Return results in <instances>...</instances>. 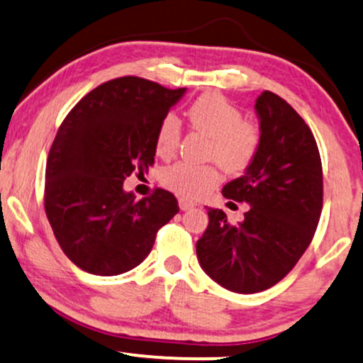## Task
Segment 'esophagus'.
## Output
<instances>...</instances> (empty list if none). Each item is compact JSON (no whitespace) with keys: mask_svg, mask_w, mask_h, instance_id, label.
Listing matches in <instances>:
<instances>
[{"mask_svg":"<svg viewBox=\"0 0 363 363\" xmlns=\"http://www.w3.org/2000/svg\"><path fill=\"white\" fill-rule=\"evenodd\" d=\"M196 206V203L194 201H189V199H186V197H181V199H179V208H181L182 211H187V209H192Z\"/></svg>","mask_w":363,"mask_h":363,"instance_id":"1","label":"esophagus"}]
</instances>
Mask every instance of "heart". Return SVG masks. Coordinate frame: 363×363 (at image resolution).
<instances>
[{
	"instance_id": "obj_1",
	"label": "heart",
	"mask_w": 363,
	"mask_h": 363,
	"mask_svg": "<svg viewBox=\"0 0 363 363\" xmlns=\"http://www.w3.org/2000/svg\"><path fill=\"white\" fill-rule=\"evenodd\" d=\"M187 121L194 130L209 137L208 159L216 160L228 172L238 174L250 167L258 154L261 134L253 122L242 117L221 94H203L187 108ZM181 142V122L174 113L162 118L155 134V150L162 157H171ZM221 181L218 166H194L176 162L160 172V184L186 199H197L213 191Z\"/></svg>"
}]
</instances>
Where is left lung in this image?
Here are the masks:
<instances>
[{
    "mask_svg": "<svg viewBox=\"0 0 363 363\" xmlns=\"http://www.w3.org/2000/svg\"><path fill=\"white\" fill-rule=\"evenodd\" d=\"M258 154L245 176L228 182V199L251 206L233 224L208 209L209 224L196 245L203 269L236 293L268 290L295 268L313 240L323 208V171L310 127L286 100L264 90Z\"/></svg>",
    "mask_w": 363,
    "mask_h": 363,
    "instance_id": "8db88e82",
    "label": "left lung"
}]
</instances>
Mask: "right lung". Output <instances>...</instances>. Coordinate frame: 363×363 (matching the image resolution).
Here are the masks:
<instances>
[{"label":"right lung","mask_w":363,"mask_h":363,"mask_svg":"<svg viewBox=\"0 0 363 363\" xmlns=\"http://www.w3.org/2000/svg\"><path fill=\"white\" fill-rule=\"evenodd\" d=\"M184 91L121 77L89 91L60 125L45 172V213L62 251L84 272L113 277L135 268L179 213L172 192L155 187L137 201L123 181L152 166L159 123Z\"/></svg>","instance_id":"obj_1"}]
</instances>
